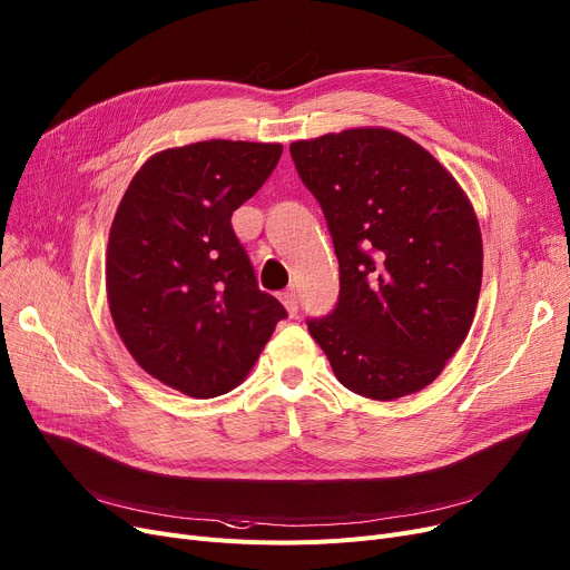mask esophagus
Listing matches in <instances>:
<instances>
[{
  "label": "esophagus",
  "instance_id": "1",
  "mask_svg": "<svg viewBox=\"0 0 570 570\" xmlns=\"http://www.w3.org/2000/svg\"><path fill=\"white\" fill-rule=\"evenodd\" d=\"M281 302H283L285 311H287L292 317L297 315V311H299V299H297V292H294V289H287V292H283V294H281Z\"/></svg>",
  "mask_w": 570,
  "mask_h": 570
}]
</instances>
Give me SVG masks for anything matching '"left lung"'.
<instances>
[{
    "label": "left lung",
    "instance_id": "obj_1",
    "mask_svg": "<svg viewBox=\"0 0 570 570\" xmlns=\"http://www.w3.org/2000/svg\"><path fill=\"white\" fill-rule=\"evenodd\" d=\"M338 259V304L308 332L348 391L414 395L465 341L482 289L474 208L435 156L364 126L289 145Z\"/></svg>",
    "mask_w": 570,
    "mask_h": 570
}]
</instances>
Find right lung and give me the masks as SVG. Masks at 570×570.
<instances>
[{
    "mask_svg": "<svg viewBox=\"0 0 570 570\" xmlns=\"http://www.w3.org/2000/svg\"><path fill=\"white\" fill-rule=\"evenodd\" d=\"M281 154L278 142L206 140L149 156L130 179L109 229L107 304L132 360L168 389L234 391L287 315L232 229Z\"/></svg>",
    "mask_w": 570,
    "mask_h": 570,
    "instance_id": "obj_1",
    "label": "right lung"
}]
</instances>
